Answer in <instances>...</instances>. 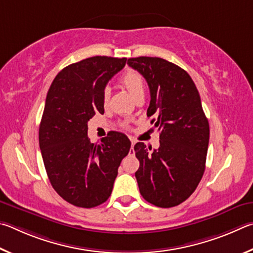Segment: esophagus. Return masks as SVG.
I'll return each mask as SVG.
<instances>
[{
	"mask_svg": "<svg viewBox=\"0 0 253 253\" xmlns=\"http://www.w3.org/2000/svg\"><path fill=\"white\" fill-rule=\"evenodd\" d=\"M134 144H135L134 141H132V142H131V151L133 153H134Z\"/></svg>",
	"mask_w": 253,
	"mask_h": 253,
	"instance_id": "esophagus-1",
	"label": "esophagus"
}]
</instances>
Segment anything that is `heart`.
I'll list each match as a JSON object with an SVG mask.
<instances>
[{"mask_svg": "<svg viewBox=\"0 0 253 253\" xmlns=\"http://www.w3.org/2000/svg\"><path fill=\"white\" fill-rule=\"evenodd\" d=\"M121 84L126 88L127 92L134 97L143 94L144 93V82L142 77L139 73L134 72V71H129L126 74L123 75L121 79ZM103 104L106 105L110 99V91L109 90H104L103 92Z\"/></svg>", "mask_w": 253, "mask_h": 253, "instance_id": "heart-1", "label": "heart"}]
</instances>
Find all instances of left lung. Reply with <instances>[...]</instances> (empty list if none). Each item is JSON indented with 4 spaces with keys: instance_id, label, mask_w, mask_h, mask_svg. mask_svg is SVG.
I'll return each instance as SVG.
<instances>
[{
    "instance_id": "left-lung-1",
    "label": "left lung",
    "mask_w": 253,
    "mask_h": 253,
    "mask_svg": "<svg viewBox=\"0 0 253 253\" xmlns=\"http://www.w3.org/2000/svg\"><path fill=\"white\" fill-rule=\"evenodd\" d=\"M147 80L151 101L148 117L160 131V147L134 145L140 168L139 190L148 202L160 208L179 206L197 189L206 169L209 122L196 84L180 66L161 57L127 60Z\"/></svg>"
}]
</instances>
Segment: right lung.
I'll list each match as a JSON object with an SVG mask.
<instances>
[{"mask_svg": "<svg viewBox=\"0 0 253 253\" xmlns=\"http://www.w3.org/2000/svg\"><path fill=\"white\" fill-rule=\"evenodd\" d=\"M126 59L92 56L60 71L48 88L39 142L48 180L61 198L80 208L108 200L122 159L130 151L127 136L112 131L91 143L87 121L104 113L106 83Z\"/></svg>", "mask_w": 253, "mask_h": 253, "instance_id": "right-lung-1", "label": "right lung"}]
</instances>
